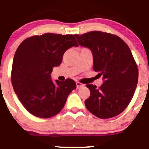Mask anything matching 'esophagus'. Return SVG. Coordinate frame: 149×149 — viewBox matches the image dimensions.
Segmentation results:
<instances>
[{
  "mask_svg": "<svg viewBox=\"0 0 149 149\" xmlns=\"http://www.w3.org/2000/svg\"><path fill=\"white\" fill-rule=\"evenodd\" d=\"M84 84H81V83L79 82H76V88H77L78 89L81 88V87H84Z\"/></svg>",
  "mask_w": 149,
  "mask_h": 149,
  "instance_id": "esophagus-1",
  "label": "esophagus"
}]
</instances>
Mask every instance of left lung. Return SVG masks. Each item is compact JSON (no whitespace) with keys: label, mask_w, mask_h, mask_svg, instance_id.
<instances>
[{"label":"left lung","mask_w":149,"mask_h":149,"mask_svg":"<svg viewBox=\"0 0 149 149\" xmlns=\"http://www.w3.org/2000/svg\"><path fill=\"white\" fill-rule=\"evenodd\" d=\"M79 45L89 48L93 70L103 76L99 88L87 84L91 91L86 107L99 118H110L124 111L136 88L138 67L126 43L117 36L101 31L75 35Z\"/></svg>","instance_id":"obj_1"}]
</instances>
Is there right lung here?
<instances>
[{
	"label": "right lung",
	"instance_id": "add662e5",
	"mask_svg": "<svg viewBox=\"0 0 149 149\" xmlns=\"http://www.w3.org/2000/svg\"><path fill=\"white\" fill-rule=\"evenodd\" d=\"M79 46L74 36L45 33L25 39L15 51L11 71L14 91L28 111L47 118L58 113L76 84L73 80L53 81L54 67L64 53Z\"/></svg>",
	"mask_w": 149,
	"mask_h": 149
}]
</instances>
